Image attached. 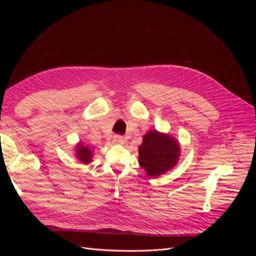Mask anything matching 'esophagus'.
<instances>
[{"mask_svg":"<svg viewBox=\"0 0 256 256\" xmlns=\"http://www.w3.org/2000/svg\"><path fill=\"white\" fill-rule=\"evenodd\" d=\"M113 143L124 144V143H125V138H122V136H113Z\"/></svg>","mask_w":256,"mask_h":256,"instance_id":"esophagus-1","label":"esophagus"}]
</instances>
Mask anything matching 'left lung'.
Listing matches in <instances>:
<instances>
[{
    "label": "left lung",
    "mask_w": 256,
    "mask_h": 256,
    "mask_svg": "<svg viewBox=\"0 0 256 256\" xmlns=\"http://www.w3.org/2000/svg\"><path fill=\"white\" fill-rule=\"evenodd\" d=\"M180 157V142L171 134L154 129L143 136V142L138 146V164L150 177L171 171Z\"/></svg>",
    "instance_id": "obj_1"
}]
</instances>
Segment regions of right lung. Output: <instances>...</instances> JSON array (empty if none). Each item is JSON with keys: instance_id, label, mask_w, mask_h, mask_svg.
<instances>
[{"instance_id": "1", "label": "right lung", "mask_w": 256, "mask_h": 256, "mask_svg": "<svg viewBox=\"0 0 256 256\" xmlns=\"http://www.w3.org/2000/svg\"><path fill=\"white\" fill-rule=\"evenodd\" d=\"M92 156H94V150L88 144L82 143L80 141L74 147V157L80 164H90L92 161Z\"/></svg>"}]
</instances>
